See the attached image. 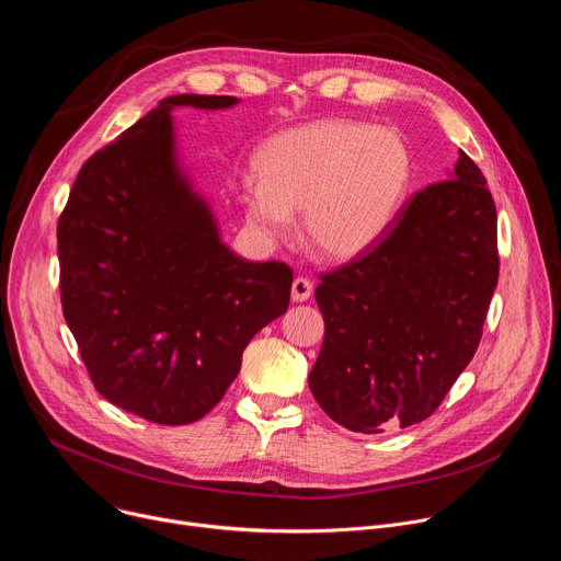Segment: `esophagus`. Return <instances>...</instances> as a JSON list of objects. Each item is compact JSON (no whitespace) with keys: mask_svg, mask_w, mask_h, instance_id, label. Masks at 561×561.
<instances>
[{"mask_svg":"<svg viewBox=\"0 0 561 561\" xmlns=\"http://www.w3.org/2000/svg\"><path fill=\"white\" fill-rule=\"evenodd\" d=\"M310 295H312V282L306 279V277H295L293 290H290L293 301H297V304H299V301H306Z\"/></svg>","mask_w":561,"mask_h":561,"instance_id":"34e87169","label":"esophagus"}]
</instances>
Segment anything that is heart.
<instances>
[{"label":"heart","instance_id":"heart-1","mask_svg":"<svg viewBox=\"0 0 561 561\" xmlns=\"http://www.w3.org/2000/svg\"><path fill=\"white\" fill-rule=\"evenodd\" d=\"M255 169L239 186V204L260 239H288L293 210L301 208L306 242L329 260H348L392 226L409 197L415 159L394 128L317 119L273 135Z\"/></svg>","mask_w":561,"mask_h":561}]
</instances>
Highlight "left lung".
<instances>
[{"mask_svg":"<svg viewBox=\"0 0 561 561\" xmlns=\"http://www.w3.org/2000/svg\"><path fill=\"white\" fill-rule=\"evenodd\" d=\"M497 277L495 202L459 150L450 180L415 193L377 244L319 275L317 404L366 435L431 417L482 340Z\"/></svg>","mask_w":561,"mask_h":561,"instance_id":"1","label":"left lung"}]
</instances>
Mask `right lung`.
Returning a JSON list of instances; mask_svg holds the SVG:
<instances>
[{
  "mask_svg": "<svg viewBox=\"0 0 561 561\" xmlns=\"http://www.w3.org/2000/svg\"><path fill=\"white\" fill-rule=\"evenodd\" d=\"M237 102H159L87 159L57 224L61 310L91 381L154 424L210 413L253 335L288 308L293 271L234 255L180 169L171 111Z\"/></svg>",
  "mask_w": 561,
  "mask_h": 561,
  "instance_id": "right-lung-1",
  "label": "right lung"
}]
</instances>
